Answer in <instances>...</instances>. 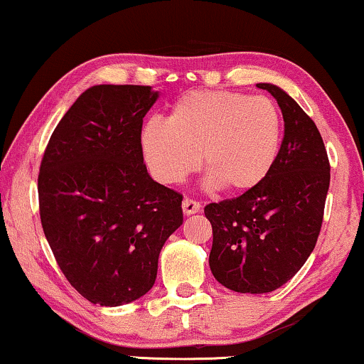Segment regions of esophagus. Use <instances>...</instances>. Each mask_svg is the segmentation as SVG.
Masks as SVG:
<instances>
[{
	"instance_id": "34e87169",
	"label": "esophagus",
	"mask_w": 364,
	"mask_h": 364,
	"mask_svg": "<svg viewBox=\"0 0 364 364\" xmlns=\"http://www.w3.org/2000/svg\"><path fill=\"white\" fill-rule=\"evenodd\" d=\"M200 208H202V205H200V202H198V200H193V198H183L182 210H183V213H186V215H192V213L200 212Z\"/></svg>"
}]
</instances>
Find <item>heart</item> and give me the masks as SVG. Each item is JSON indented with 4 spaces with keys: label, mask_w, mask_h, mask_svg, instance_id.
Listing matches in <instances>:
<instances>
[{
    "label": "heart",
    "mask_w": 364,
    "mask_h": 364,
    "mask_svg": "<svg viewBox=\"0 0 364 364\" xmlns=\"http://www.w3.org/2000/svg\"><path fill=\"white\" fill-rule=\"evenodd\" d=\"M282 139V112L272 99L197 89L173 104L168 122L144 124L141 147L159 182L181 183L202 161L208 187L245 193L270 173Z\"/></svg>",
    "instance_id": "heart-1"
}]
</instances>
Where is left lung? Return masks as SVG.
I'll return each instance as SVG.
<instances>
[{
  "label": "left lung",
  "instance_id": "8db88e82",
  "mask_svg": "<svg viewBox=\"0 0 364 364\" xmlns=\"http://www.w3.org/2000/svg\"><path fill=\"white\" fill-rule=\"evenodd\" d=\"M285 121L280 154L260 186L203 208L212 223L210 270L238 293H268L305 265L320 235L330 161L311 117L273 84Z\"/></svg>",
  "mask_w": 364,
  "mask_h": 364
}]
</instances>
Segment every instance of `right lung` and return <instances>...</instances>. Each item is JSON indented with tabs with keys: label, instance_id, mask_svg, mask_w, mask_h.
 Listing matches in <instances>:
<instances>
[{
	"label": "right lung",
	"instance_id": "add662e5",
	"mask_svg": "<svg viewBox=\"0 0 364 364\" xmlns=\"http://www.w3.org/2000/svg\"><path fill=\"white\" fill-rule=\"evenodd\" d=\"M149 86L89 87L54 129L38 176L39 217L59 268L91 303L151 290L164 243L182 225V193L154 182L141 147Z\"/></svg>",
	"mask_w": 364,
	"mask_h": 364
}]
</instances>
